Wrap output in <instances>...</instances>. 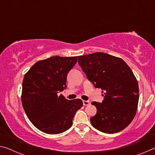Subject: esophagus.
Here are the masks:
<instances>
[{"instance_id":"34e87169","label":"esophagus","mask_w":155,"mask_h":155,"mask_svg":"<svg viewBox=\"0 0 155 155\" xmlns=\"http://www.w3.org/2000/svg\"><path fill=\"white\" fill-rule=\"evenodd\" d=\"M83 105L87 106V105H89V104H90V102L88 101H83Z\"/></svg>"}]
</instances>
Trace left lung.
I'll return each instance as SVG.
<instances>
[{
	"label": "left lung",
	"instance_id": "left-lung-1",
	"mask_svg": "<svg viewBox=\"0 0 155 155\" xmlns=\"http://www.w3.org/2000/svg\"><path fill=\"white\" fill-rule=\"evenodd\" d=\"M78 63L90 82L103 93V103L92 102L97 109L91 125L103 133H118L135 116L139 101L137 81L121 58L104 52L78 56Z\"/></svg>",
	"mask_w": 155,
	"mask_h": 155
}]
</instances>
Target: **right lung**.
<instances>
[{
  "mask_svg": "<svg viewBox=\"0 0 155 155\" xmlns=\"http://www.w3.org/2000/svg\"><path fill=\"white\" fill-rule=\"evenodd\" d=\"M77 62V57L54 56L36 62L22 81L21 101L31 123L47 134H59L72 127L81 99L68 101L59 91L66 87L68 72Z\"/></svg>",
  "mask_w": 155,
  "mask_h": 155,
  "instance_id": "right-lung-1",
  "label": "right lung"
}]
</instances>
